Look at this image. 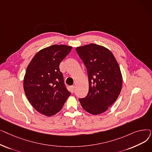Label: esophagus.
<instances>
[{"instance_id": "obj_1", "label": "esophagus", "mask_w": 152, "mask_h": 152, "mask_svg": "<svg viewBox=\"0 0 152 152\" xmlns=\"http://www.w3.org/2000/svg\"><path fill=\"white\" fill-rule=\"evenodd\" d=\"M75 88V87L74 86H71V92H74Z\"/></svg>"}]
</instances>
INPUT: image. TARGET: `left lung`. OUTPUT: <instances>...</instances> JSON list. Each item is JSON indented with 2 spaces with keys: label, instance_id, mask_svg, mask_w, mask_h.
Instances as JSON below:
<instances>
[{
  "label": "left lung",
  "instance_id": "left-lung-1",
  "mask_svg": "<svg viewBox=\"0 0 152 152\" xmlns=\"http://www.w3.org/2000/svg\"><path fill=\"white\" fill-rule=\"evenodd\" d=\"M76 50L86 67L89 92L79 100L92 115L102 113L112 105L122 88V75L114 55L107 48L95 44L78 47Z\"/></svg>",
  "mask_w": 152,
  "mask_h": 152
}]
</instances>
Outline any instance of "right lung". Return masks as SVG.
I'll use <instances>...</instances> for the list:
<instances>
[{
    "label": "right lung",
    "mask_w": 152,
    "mask_h": 152,
    "mask_svg": "<svg viewBox=\"0 0 152 152\" xmlns=\"http://www.w3.org/2000/svg\"><path fill=\"white\" fill-rule=\"evenodd\" d=\"M71 49L65 45L46 47L35 55L27 67L23 83L26 96L38 112L47 116L59 112L71 95L59 66Z\"/></svg>",
    "instance_id": "1"
}]
</instances>
